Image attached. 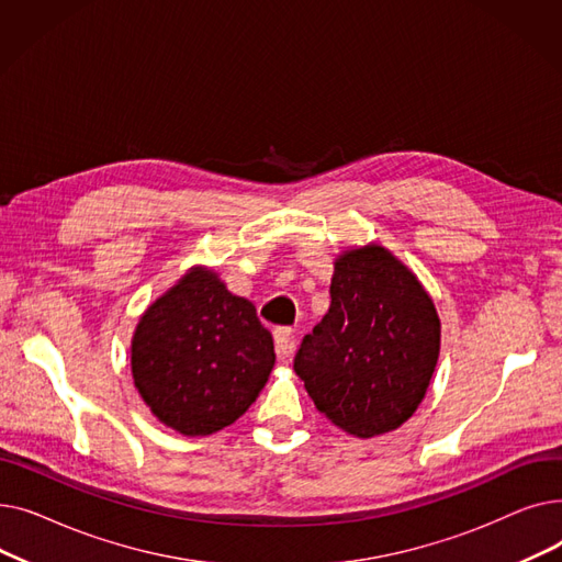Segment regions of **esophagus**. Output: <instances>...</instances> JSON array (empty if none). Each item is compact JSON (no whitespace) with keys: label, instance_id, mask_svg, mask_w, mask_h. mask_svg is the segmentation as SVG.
Here are the masks:
<instances>
[{"label":"esophagus","instance_id":"1","mask_svg":"<svg viewBox=\"0 0 562 562\" xmlns=\"http://www.w3.org/2000/svg\"><path fill=\"white\" fill-rule=\"evenodd\" d=\"M293 346H296V337H293V330L291 328H278L276 330V356H278V360L284 362L293 352Z\"/></svg>","mask_w":562,"mask_h":562}]
</instances>
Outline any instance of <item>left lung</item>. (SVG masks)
Wrapping results in <instances>:
<instances>
[{"label":"left lung","instance_id":"left-lung-1","mask_svg":"<svg viewBox=\"0 0 562 562\" xmlns=\"http://www.w3.org/2000/svg\"><path fill=\"white\" fill-rule=\"evenodd\" d=\"M439 356V318L419 280L382 246L335 263L330 310L303 337L293 371L318 412L373 437L419 407Z\"/></svg>","mask_w":562,"mask_h":562}]
</instances>
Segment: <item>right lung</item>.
<instances>
[{
    "label": "right lung",
    "instance_id": "right-lung-1",
    "mask_svg": "<svg viewBox=\"0 0 562 562\" xmlns=\"http://www.w3.org/2000/svg\"><path fill=\"white\" fill-rule=\"evenodd\" d=\"M273 364V337L255 305L204 269L147 307L132 341L138 394L182 435H210L239 419Z\"/></svg>",
    "mask_w": 562,
    "mask_h": 562
}]
</instances>
